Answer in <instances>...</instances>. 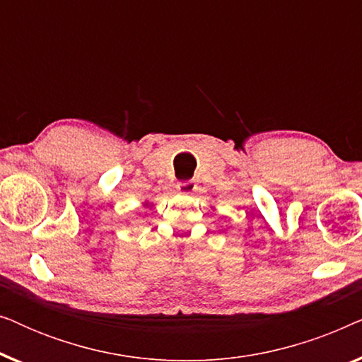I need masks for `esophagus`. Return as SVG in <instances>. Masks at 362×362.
Here are the masks:
<instances>
[{
	"label": "esophagus",
	"mask_w": 362,
	"mask_h": 362,
	"mask_svg": "<svg viewBox=\"0 0 362 362\" xmlns=\"http://www.w3.org/2000/svg\"><path fill=\"white\" fill-rule=\"evenodd\" d=\"M176 189H177V192H181V194H191V192L196 189V182L194 181H181V182H177Z\"/></svg>",
	"instance_id": "obj_1"
}]
</instances>
